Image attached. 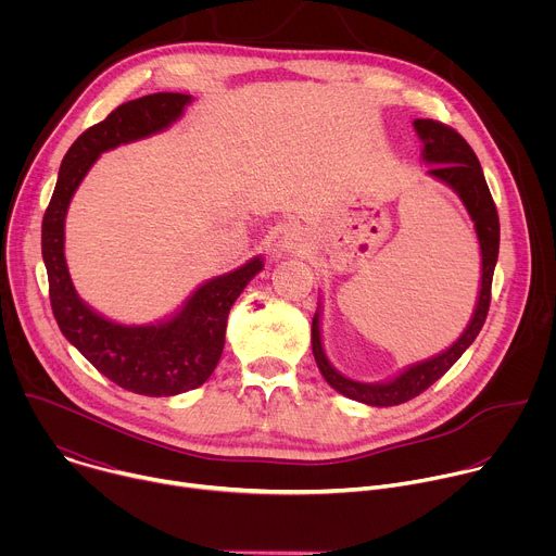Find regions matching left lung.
Listing matches in <instances>:
<instances>
[{"instance_id": "8db88e82", "label": "left lung", "mask_w": 556, "mask_h": 556, "mask_svg": "<svg viewBox=\"0 0 556 556\" xmlns=\"http://www.w3.org/2000/svg\"><path fill=\"white\" fill-rule=\"evenodd\" d=\"M414 127L425 142V149H422L425 161L433 165L429 169V174L457 191L470 219L475 222V230H478V240H480V249H482V290H480L478 307H475V314H472L468 328L446 352L409 367L399 378H393L382 384H367V382L350 380L328 363L324 345H321L319 314H314L312 352H314V361H316V365H319L324 378L339 393L348 395V399L371 405V407H393V405H403V403L416 399V395L427 391L438 378H442L453 367V363L466 352V348L475 341V337L480 334V330L486 321V314L491 307L493 273H495L497 253H500V215H497V206L489 191L478 155H475V151L462 138V134H457L453 127H448L440 121L418 118V121H414Z\"/></svg>"}]
</instances>
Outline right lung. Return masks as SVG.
<instances>
[{
	"mask_svg": "<svg viewBox=\"0 0 556 556\" xmlns=\"http://www.w3.org/2000/svg\"><path fill=\"white\" fill-rule=\"evenodd\" d=\"M189 101V94L178 92L149 94L118 105L105 121L86 129L63 155L41 224L50 305L63 337L103 376L140 395L185 393L213 374L224 350L228 312L262 270V260L255 257L198 288L167 324L127 328L103 319L76 296L63 257V222L78 182L101 151L165 129L185 112Z\"/></svg>",
	"mask_w": 556,
	"mask_h": 556,
	"instance_id": "add662e5",
	"label": "right lung"
}]
</instances>
